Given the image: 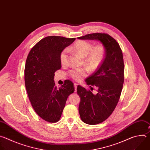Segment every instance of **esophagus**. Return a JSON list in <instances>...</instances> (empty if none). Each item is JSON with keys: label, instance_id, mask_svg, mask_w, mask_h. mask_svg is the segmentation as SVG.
Returning a JSON list of instances; mask_svg holds the SVG:
<instances>
[{"label": "esophagus", "instance_id": "1", "mask_svg": "<svg viewBox=\"0 0 150 150\" xmlns=\"http://www.w3.org/2000/svg\"><path fill=\"white\" fill-rule=\"evenodd\" d=\"M77 85L76 83H74V87H75V92H76V89H77Z\"/></svg>", "mask_w": 150, "mask_h": 150}]
</instances>
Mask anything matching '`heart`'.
<instances>
[{"label":"heart","instance_id":"1","mask_svg":"<svg viewBox=\"0 0 150 150\" xmlns=\"http://www.w3.org/2000/svg\"><path fill=\"white\" fill-rule=\"evenodd\" d=\"M72 49L81 56L85 57L84 62L93 70L97 69L103 62L105 56L104 46L99 43L93 46L91 42L85 40H78L74 45ZM68 49H65L60 54V61L65 64L67 60ZM87 68H76L69 71V75L76 81H80L83 77L86 76L88 73Z\"/></svg>","mask_w":150,"mask_h":150}]
</instances>
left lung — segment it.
I'll use <instances>...</instances> for the list:
<instances>
[{"label":"left lung","mask_w":150,"mask_h":150,"mask_svg":"<svg viewBox=\"0 0 150 150\" xmlns=\"http://www.w3.org/2000/svg\"><path fill=\"white\" fill-rule=\"evenodd\" d=\"M78 38L98 40L105 49L103 62L85 80L90 87H97V94L80 85L77 87L81 97L79 113L81 120L88 125H96L112 115L119 100L124 82L123 54L118 42L108 34L93 33Z\"/></svg>","instance_id":"left-lung-1"}]
</instances>
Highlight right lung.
<instances>
[{"mask_svg": "<svg viewBox=\"0 0 150 150\" xmlns=\"http://www.w3.org/2000/svg\"><path fill=\"white\" fill-rule=\"evenodd\" d=\"M75 38L48 36L40 40L30 50L24 69L27 92L36 113L43 120H60L68 96L74 92L72 81L67 80L57 88L54 72L61 68L60 54Z\"/></svg>", "mask_w": 150, "mask_h": 150, "instance_id": "1", "label": "right lung"}]
</instances>
